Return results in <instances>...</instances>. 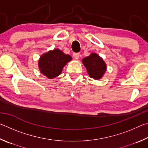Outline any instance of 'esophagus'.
Returning a JSON list of instances; mask_svg holds the SVG:
<instances>
[{
  "label": "esophagus",
  "mask_w": 148,
  "mask_h": 148,
  "mask_svg": "<svg viewBox=\"0 0 148 148\" xmlns=\"http://www.w3.org/2000/svg\"><path fill=\"white\" fill-rule=\"evenodd\" d=\"M73 56H74L75 59H78L79 56V53H74L73 54Z\"/></svg>",
  "instance_id": "1"
}]
</instances>
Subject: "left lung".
Listing matches in <instances>:
<instances>
[{
	"label": "left lung",
	"instance_id": "obj_1",
	"mask_svg": "<svg viewBox=\"0 0 148 148\" xmlns=\"http://www.w3.org/2000/svg\"><path fill=\"white\" fill-rule=\"evenodd\" d=\"M82 63L86 68L89 77L94 79H101L107 70L106 62L96 53H92L84 58Z\"/></svg>",
	"mask_w": 148,
	"mask_h": 148
}]
</instances>
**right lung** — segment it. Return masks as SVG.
Instances as JSON below:
<instances>
[{
    "label": "right lung",
    "instance_id": "1",
    "mask_svg": "<svg viewBox=\"0 0 148 148\" xmlns=\"http://www.w3.org/2000/svg\"><path fill=\"white\" fill-rule=\"evenodd\" d=\"M70 55H66L59 49L46 52L40 57L38 68L41 73L49 79H53L61 74L62 69L72 60Z\"/></svg>",
    "mask_w": 148,
    "mask_h": 148
}]
</instances>
